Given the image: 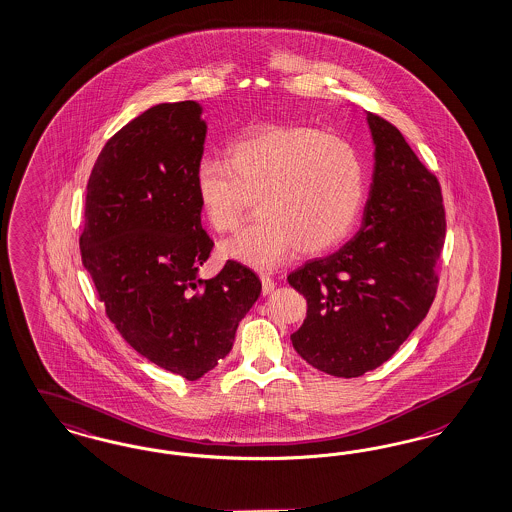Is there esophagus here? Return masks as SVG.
<instances>
[{
	"label": "esophagus",
	"instance_id": "esophagus-1",
	"mask_svg": "<svg viewBox=\"0 0 512 512\" xmlns=\"http://www.w3.org/2000/svg\"><path fill=\"white\" fill-rule=\"evenodd\" d=\"M261 283H263V295H270L274 291V280L270 276H261Z\"/></svg>",
	"mask_w": 512,
	"mask_h": 512
}]
</instances>
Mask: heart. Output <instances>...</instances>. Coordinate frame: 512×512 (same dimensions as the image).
<instances>
[{
    "label": "heart",
    "mask_w": 512,
    "mask_h": 512,
    "mask_svg": "<svg viewBox=\"0 0 512 512\" xmlns=\"http://www.w3.org/2000/svg\"><path fill=\"white\" fill-rule=\"evenodd\" d=\"M194 198L215 232H230L255 196L259 217L221 244V255L272 268L295 249L314 257L348 238L365 206L367 174L352 143L310 124L253 126L230 141L225 162L202 160Z\"/></svg>",
    "instance_id": "1"
}]
</instances>
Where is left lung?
I'll use <instances>...</instances> for the list:
<instances>
[{
	"instance_id": "1",
	"label": "left lung",
	"mask_w": 512,
	"mask_h": 512,
	"mask_svg": "<svg viewBox=\"0 0 512 512\" xmlns=\"http://www.w3.org/2000/svg\"><path fill=\"white\" fill-rule=\"evenodd\" d=\"M367 123L374 172L361 229L333 255L287 276L308 302L293 348L338 378L380 367L422 323L446 234L439 179L393 124L374 113Z\"/></svg>"
}]
</instances>
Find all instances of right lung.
<instances>
[{"mask_svg":"<svg viewBox=\"0 0 512 512\" xmlns=\"http://www.w3.org/2000/svg\"><path fill=\"white\" fill-rule=\"evenodd\" d=\"M206 132L193 100L159 104L123 126L92 168L79 238L107 318L145 359L187 380L230 352L261 295L257 274L236 261L198 278L213 247L193 189Z\"/></svg>","mask_w":512,"mask_h":512,"instance_id":"right-lung-1","label":"right lung"}]
</instances>
